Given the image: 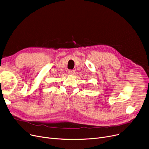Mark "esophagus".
<instances>
[{
    "mask_svg": "<svg viewBox=\"0 0 149 149\" xmlns=\"http://www.w3.org/2000/svg\"><path fill=\"white\" fill-rule=\"evenodd\" d=\"M75 71L74 70H69L68 71V74H74Z\"/></svg>",
    "mask_w": 149,
    "mask_h": 149,
    "instance_id": "34e87169",
    "label": "esophagus"
}]
</instances>
